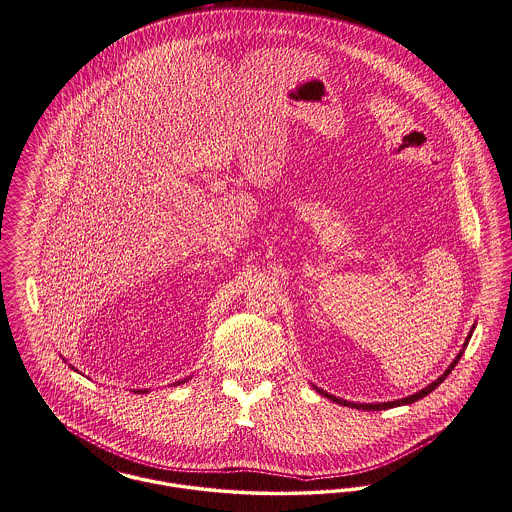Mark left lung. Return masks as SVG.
<instances>
[{"instance_id":"1","label":"left lung","mask_w":512,"mask_h":512,"mask_svg":"<svg viewBox=\"0 0 512 512\" xmlns=\"http://www.w3.org/2000/svg\"><path fill=\"white\" fill-rule=\"evenodd\" d=\"M472 338V332H470V336L466 338V343H464V349H466V345H468V341ZM464 349L456 355V359L450 363V367L444 371V375L439 376L435 382H431L429 386H425L423 390H419L417 394H411L408 398H402V400H394V402H384V404H355V402H345V400H340V398H336V396H332V394H328V392H324V390H320V388H316L322 396H326V398H330L332 402H336V404H341V406H349V408L355 409H367V411H380V409H388V408H396V406H406V404H413V402H417V400H421V398H425L427 394H431L441 382H443L446 376L452 373V369L458 365V361H460V357H462V353H464Z\"/></svg>"}]
</instances>
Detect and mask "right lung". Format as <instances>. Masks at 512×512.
I'll return each mask as SVG.
<instances>
[{
    "mask_svg": "<svg viewBox=\"0 0 512 512\" xmlns=\"http://www.w3.org/2000/svg\"><path fill=\"white\" fill-rule=\"evenodd\" d=\"M182 382H186V378H184V380H182ZM178 384H180V382H178Z\"/></svg>",
    "mask_w": 512,
    "mask_h": 512,
    "instance_id": "1",
    "label": "right lung"
}]
</instances>
